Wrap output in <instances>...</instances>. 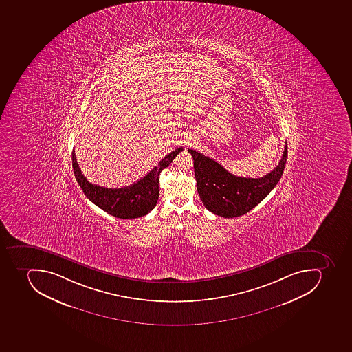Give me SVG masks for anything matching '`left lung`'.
<instances>
[{"label":"left lung","mask_w":352,"mask_h":352,"mask_svg":"<svg viewBox=\"0 0 352 352\" xmlns=\"http://www.w3.org/2000/svg\"><path fill=\"white\" fill-rule=\"evenodd\" d=\"M193 157L197 188L203 204L219 217H237L250 212L280 180L287 160V142L278 166L258 179L236 177L211 157L188 149Z\"/></svg>","instance_id":"obj_1"}]
</instances>
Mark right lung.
Wrapping results in <instances>:
<instances>
[{
    "label": "right lung",
    "mask_w": 352,
    "mask_h": 352,
    "mask_svg": "<svg viewBox=\"0 0 352 352\" xmlns=\"http://www.w3.org/2000/svg\"><path fill=\"white\" fill-rule=\"evenodd\" d=\"M182 146L172 151L162 159L151 171L138 182L120 188H108L95 186L82 175L77 164L76 155L73 150L74 175L85 195L94 204L118 219H130L144 217L157 206L159 199V175L161 171L169 166L172 160L177 157Z\"/></svg>",
    "instance_id": "1"
}]
</instances>
